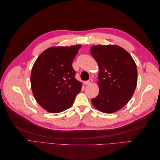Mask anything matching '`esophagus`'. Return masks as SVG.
<instances>
[{"mask_svg": "<svg viewBox=\"0 0 160 160\" xmlns=\"http://www.w3.org/2000/svg\"><path fill=\"white\" fill-rule=\"evenodd\" d=\"M92 82H93V80H92L91 79H90L88 81H86L85 82V83L86 85H91L92 83Z\"/></svg>", "mask_w": 160, "mask_h": 160, "instance_id": "1", "label": "esophagus"}]
</instances>
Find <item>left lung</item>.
Listing matches in <instances>:
<instances>
[{
    "label": "left lung",
    "mask_w": 160,
    "mask_h": 160,
    "mask_svg": "<svg viewBox=\"0 0 160 160\" xmlns=\"http://www.w3.org/2000/svg\"><path fill=\"white\" fill-rule=\"evenodd\" d=\"M91 53L99 67V92L91 99L92 104L101 112L114 113L129 102L136 88V64L129 53L118 45L92 46Z\"/></svg>",
    "instance_id": "8db88e82"
}]
</instances>
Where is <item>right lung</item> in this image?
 <instances>
[{"label": "right lung", "instance_id": "right-lung-1", "mask_svg": "<svg viewBox=\"0 0 160 160\" xmlns=\"http://www.w3.org/2000/svg\"><path fill=\"white\" fill-rule=\"evenodd\" d=\"M81 45L52 47L38 57L31 70L34 98L48 112L60 113L71 108L82 83L72 67Z\"/></svg>", "mask_w": 160, "mask_h": 160}]
</instances>
